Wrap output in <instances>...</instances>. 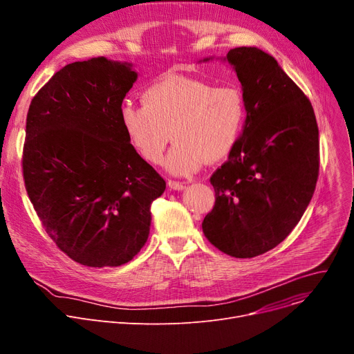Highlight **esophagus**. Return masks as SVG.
<instances>
[{
    "label": "esophagus",
    "instance_id": "obj_1",
    "mask_svg": "<svg viewBox=\"0 0 354 354\" xmlns=\"http://www.w3.org/2000/svg\"><path fill=\"white\" fill-rule=\"evenodd\" d=\"M167 185H169V188L174 191H183L185 188H187V185L182 182H176V180H169L167 182Z\"/></svg>",
    "mask_w": 354,
    "mask_h": 354
}]
</instances>
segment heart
<instances>
[{
    "label": "heart",
    "mask_w": 354,
    "mask_h": 354,
    "mask_svg": "<svg viewBox=\"0 0 354 354\" xmlns=\"http://www.w3.org/2000/svg\"><path fill=\"white\" fill-rule=\"evenodd\" d=\"M245 116V100L236 87H215L178 74L149 86L143 103L124 100L119 109L130 145L147 162H162L172 136L166 167L175 175H191L205 160L224 159L236 145Z\"/></svg>",
    "instance_id": "b5f03b06"
}]
</instances>
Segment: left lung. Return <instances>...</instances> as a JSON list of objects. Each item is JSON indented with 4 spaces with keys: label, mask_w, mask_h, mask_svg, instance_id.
Listing matches in <instances>:
<instances>
[{
    "label": "left lung",
    "mask_w": 354,
    "mask_h": 354,
    "mask_svg": "<svg viewBox=\"0 0 354 354\" xmlns=\"http://www.w3.org/2000/svg\"><path fill=\"white\" fill-rule=\"evenodd\" d=\"M221 60L243 86L247 118L209 179L216 199L202 230L222 252L252 258L283 243L307 209L319 176V127L310 100L272 55L236 47Z\"/></svg>",
    "instance_id": "8db88e82"
}]
</instances>
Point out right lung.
<instances>
[{
	"instance_id": "1",
	"label": "right lung",
	"mask_w": 354,
	"mask_h": 354,
	"mask_svg": "<svg viewBox=\"0 0 354 354\" xmlns=\"http://www.w3.org/2000/svg\"><path fill=\"white\" fill-rule=\"evenodd\" d=\"M132 63L93 57L64 66L31 100L26 189L47 234L87 267H119L145 245L166 183L130 145L119 109Z\"/></svg>"
}]
</instances>
